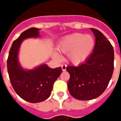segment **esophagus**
Segmentation results:
<instances>
[{"mask_svg": "<svg viewBox=\"0 0 121 121\" xmlns=\"http://www.w3.org/2000/svg\"><path fill=\"white\" fill-rule=\"evenodd\" d=\"M66 68H67V65H65V64H63L61 65V69H62V71H66Z\"/></svg>", "mask_w": 121, "mask_h": 121, "instance_id": "obj_1", "label": "esophagus"}]
</instances>
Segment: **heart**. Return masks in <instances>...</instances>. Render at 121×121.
Returning <instances> with one entry per match:
<instances>
[{"mask_svg":"<svg viewBox=\"0 0 121 121\" xmlns=\"http://www.w3.org/2000/svg\"><path fill=\"white\" fill-rule=\"evenodd\" d=\"M95 41L92 36L78 33L67 35L58 45L61 52L68 55L69 60L73 63H79L85 60L93 50ZM54 56L56 59H60L58 53Z\"/></svg>","mask_w":121,"mask_h":121,"instance_id":"heart-1","label":"heart"}]
</instances>
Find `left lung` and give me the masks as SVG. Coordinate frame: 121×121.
<instances>
[{
    "instance_id": "1",
    "label": "left lung",
    "mask_w": 121,
    "mask_h": 121,
    "mask_svg": "<svg viewBox=\"0 0 121 121\" xmlns=\"http://www.w3.org/2000/svg\"><path fill=\"white\" fill-rule=\"evenodd\" d=\"M95 37L93 52L77 67L67 66L70 74L69 93L80 100L96 99L104 93L113 72L114 51L112 44L99 30L91 28Z\"/></svg>"
}]
</instances>
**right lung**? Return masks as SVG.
Returning a JSON list of instances; mask_svg holds the SVG:
<instances>
[{
    "label": "right lung",
    "instance_id": "obj_1",
    "mask_svg": "<svg viewBox=\"0 0 121 121\" xmlns=\"http://www.w3.org/2000/svg\"><path fill=\"white\" fill-rule=\"evenodd\" d=\"M39 30L30 28L22 32L12 43L7 60L8 73L13 88L21 99L31 103L47 99L51 95L54 83L62 73L61 67L52 69L46 64L31 70L25 69L21 65L18 54L21 43L28 38L39 37Z\"/></svg>",
    "mask_w": 121,
    "mask_h": 121
}]
</instances>
